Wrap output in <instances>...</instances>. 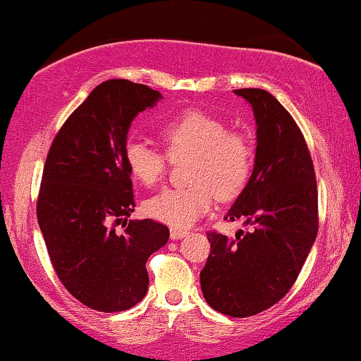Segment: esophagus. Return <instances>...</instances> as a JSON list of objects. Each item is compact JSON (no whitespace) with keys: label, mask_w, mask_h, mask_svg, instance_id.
<instances>
[{"label":"esophagus","mask_w":361,"mask_h":361,"mask_svg":"<svg viewBox=\"0 0 361 361\" xmlns=\"http://www.w3.org/2000/svg\"><path fill=\"white\" fill-rule=\"evenodd\" d=\"M186 230H183V228H175L173 227L171 230H169V237L173 238V240H180V238H183L185 235H186Z\"/></svg>","instance_id":"esophagus-1"}]
</instances>
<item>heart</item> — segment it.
Segmentation results:
<instances>
[{"label":"heart","mask_w":361,"mask_h":361,"mask_svg":"<svg viewBox=\"0 0 361 361\" xmlns=\"http://www.w3.org/2000/svg\"><path fill=\"white\" fill-rule=\"evenodd\" d=\"M166 153L171 159L190 158L185 188H166L146 202L151 219L186 228L214 205V198L230 200L244 188L252 168V147L244 134L228 131L219 117L186 111L168 117L159 126ZM124 161L137 183L153 188L166 173L161 151L141 139L124 147Z\"/></svg>","instance_id":"1"}]
</instances>
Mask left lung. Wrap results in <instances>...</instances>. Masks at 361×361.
<instances>
[{
	"label": "left lung",
	"mask_w": 361,
	"mask_h": 361,
	"mask_svg": "<svg viewBox=\"0 0 361 361\" xmlns=\"http://www.w3.org/2000/svg\"><path fill=\"white\" fill-rule=\"evenodd\" d=\"M255 119L254 169L225 220L252 232L235 240L210 232L200 272L205 301L233 318L262 312L288 294L318 235V188L306 141L281 102L264 89H237Z\"/></svg>",
	"instance_id": "left-lung-1"
}]
</instances>
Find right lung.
Instances as JSON below:
<instances>
[{
  "mask_svg": "<svg viewBox=\"0 0 361 361\" xmlns=\"http://www.w3.org/2000/svg\"><path fill=\"white\" fill-rule=\"evenodd\" d=\"M161 99L131 80L102 82L65 121L47 156L38 225L59 279L95 311L136 306L149 284L146 260L169 238L154 220H128L136 203L124 161L134 117Z\"/></svg>",
  "mask_w": 361,
  "mask_h": 361,
  "instance_id": "obj_1",
  "label": "right lung"
}]
</instances>
